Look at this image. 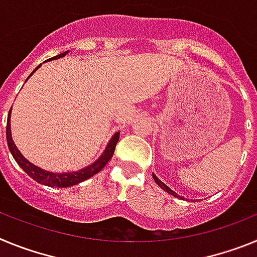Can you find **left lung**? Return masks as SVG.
<instances>
[{"label":"left lung","instance_id":"obj_1","mask_svg":"<svg viewBox=\"0 0 257 257\" xmlns=\"http://www.w3.org/2000/svg\"><path fill=\"white\" fill-rule=\"evenodd\" d=\"M153 179H154V181H156V183H157V185H158V187H161V188H162V189L165 190V192H167V193H169V194H171V196L176 197V198L184 199V197H180V196H178V193H175L174 190H172V189H170V188L167 187V185H166L165 183H162V181H161L160 179L157 178V176H156V175H154V174H153Z\"/></svg>","mask_w":257,"mask_h":257}]
</instances>
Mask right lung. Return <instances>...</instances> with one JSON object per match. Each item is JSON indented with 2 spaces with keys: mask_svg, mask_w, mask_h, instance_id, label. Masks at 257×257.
Returning a JSON list of instances; mask_svg holds the SVG:
<instances>
[{
  "mask_svg": "<svg viewBox=\"0 0 257 257\" xmlns=\"http://www.w3.org/2000/svg\"><path fill=\"white\" fill-rule=\"evenodd\" d=\"M68 52H69V51L63 52V54H60V55H56V56H54V58L49 59L47 61L63 58V56L67 55ZM40 67H41V64L38 65V67L36 68V69L33 70L31 74H29L28 78H27V81L31 78L32 74L35 73L36 70H37ZM27 81H26V82H27ZM10 119H11V109H10V112H9L8 124H6V140H8L9 149H10V153L13 154L14 160L17 161V163L20 166V167H22L23 171H26L27 174H28V176H31V178L33 179V180L37 181V183L44 184V185H47V187H54V188L73 187V185H76V184L82 183V181L87 180V179H90L91 176L96 175L97 172L100 171L104 166H105L106 163L110 161V158H112L113 154H114L115 145H117L118 140H119V131H117V133H115L114 135L110 138V140H109L108 144H106L105 149H104V152L101 153V156L99 157V158H97L95 162H92L91 165L86 166V167L78 170V171L50 172V171H47V170L41 169V167H38V166H36V165H33L32 162H29L26 157L20 153V151L17 148L15 143H14L13 136H11V122H10Z\"/></svg>",
  "mask_w": 257,
  "mask_h": 257,
  "instance_id": "right-lung-1",
  "label": "right lung"
}]
</instances>
